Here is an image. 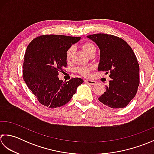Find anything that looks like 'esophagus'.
Masks as SVG:
<instances>
[{
    "mask_svg": "<svg viewBox=\"0 0 154 154\" xmlns=\"http://www.w3.org/2000/svg\"><path fill=\"white\" fill-rule=\"evenodd\" d=\"M85 82L88 84H90V85H94V84L96 83V82L94 80H85Z\"/></svg>",
    "mask_w": 154,
    "mask_h": 154,
    "instance_id": "esophagus-1",
    "label": "esophagus"
}]
</instances>
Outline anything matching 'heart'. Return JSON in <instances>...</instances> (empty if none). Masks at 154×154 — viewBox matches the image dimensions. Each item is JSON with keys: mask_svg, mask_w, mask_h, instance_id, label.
<instances>
[{"mask_svg": "<svg viewBox=\"0 0 154 154\" xmlns=\"http://www.w3.org/2000/svg\"><path fill=\"white\" fill-rule=\"evenodd\" d=\"M82 48L84 50V51L86 52V54L88 55H90V54H92V52H96V47L95 46L93 45L92 43L91 42H84L82 45ZM74 52V48L72 46L68 48L66 51V54H65V58L67 62H69L72 58V56ZM90 70L91 68L89 67H84V66H80L78 67L76 69V71L78 73L80 74L81 75H82L84 76H89L90 74Z\"/></svg>", "mask_w": 154, "mask_h": 154, "instance_id": "obj_1", "label": "heart"}]
</instances>
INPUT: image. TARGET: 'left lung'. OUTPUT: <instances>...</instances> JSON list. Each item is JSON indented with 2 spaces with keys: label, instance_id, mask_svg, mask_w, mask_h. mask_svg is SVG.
I'll return each instance as SVG.
<instances>
[{
  "label": "left lung",
  "instance_id": "1",
  "mask_svg": "<svg viewBox=\"0 0 154 154\" xmlns=\"http://www.w3.org/2000/svg\"><path fill=\"white\" fill-rule=\"evenodd\" d=\"M100 50L98 71L111 80L99 101L111 108L126 106L136 96L140 84V67L130 46L121 38L103 33L88 36Z\"/></svg>",
  "mask_w": 154,
  "mask_h": 154
}]
</instances>
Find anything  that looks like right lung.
Here are the masks:
<instances>
[{"instance_id": "1", "label": "right lung", "mask_w": 154, "mask_h": 154, "mask_svg": "<svg viewBox=\"0 0 154 154\" xmlns=\"http://www.w3.org/2000/svg\"><path fill=\"white\" fill-rule=\"evenodd\" d=\"M80 39L46 34L35 38L28 45L23 65V79L41 104L50 108L65 105L84 82L80 78L64 82L57 76L66 67V50Z\"/></svg>"}]
</instances>
